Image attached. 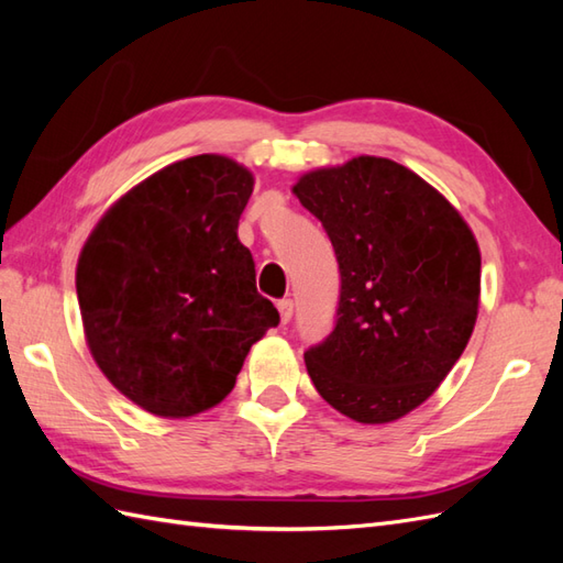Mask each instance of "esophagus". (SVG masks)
I'll use <instances>...</instances> for the list:
<instances>
[{
  "mask_svg": "<svg viewBox=\"0 0 563 563\" xmlns=\"http://www.w3.org/2000/svg\"><path fill=\"white\" fill-rule=\"evenodd\" d=\"M278 312H280V321H283V324H288V321L292 319V312H295L292 300H280V302H278Z\"/></svg>",
  "mask_w": 563,
  "mask_h": 563,
  "instance_id": "obj_1",
  "label": "esophagus"
}]
</instances>
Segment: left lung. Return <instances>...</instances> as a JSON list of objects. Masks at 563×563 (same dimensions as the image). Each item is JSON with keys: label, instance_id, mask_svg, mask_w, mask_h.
I'll return each mask as SVG.
<instances>
[{"label": "left lung", "instance_id": "left-lung-1", "mask_svg": "<svg viewBox=\"0 0 563 563\" xmlns=\"http://www.w3.org/2000/svg\"><path fill=\"white\" fill-rule=\"evenodd\" d=\"M292 194L324 224L341 268L336 327L305 353L307 373L351 421H399L472 339L482 295L472 227L421 176L369 154L302 174Z\"/></svg>", "mask_w": 563, "mask_h": 563}]
</instances>
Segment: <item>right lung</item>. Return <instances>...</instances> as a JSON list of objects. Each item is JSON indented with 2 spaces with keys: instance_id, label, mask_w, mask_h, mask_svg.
I'll use <instances>...</instances> for the list:
<instances>
[{
  "instance_id": "1",
  "label": "right lung",
  "mask_w": 563,
  "mask_h": 563,
  "mask_svg": "<svg viewBox=\"0 0 563 563\" xmlns=\"http://www.w3.org/2000/svg\"><path fill=\"white\" fill-rule=\"evenodd\" d=\"M251 190L254 174L224 154L174 162L118 198L79 251L89 353L142 411L190 418L218 406L251 345L278 327L236 236Z\"/></svg>"
}]
</instances>
